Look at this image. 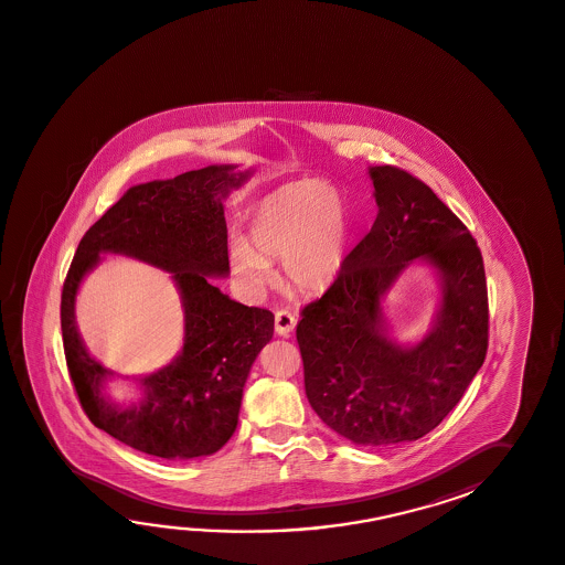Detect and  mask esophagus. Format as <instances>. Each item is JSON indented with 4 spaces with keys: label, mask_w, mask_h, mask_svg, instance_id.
I'll use <instances>...</instances> for the list:
<instances>
[{
    "label": "esophagus",
    "mask_w": 565,
    "mask_h": 565,
    "mask_svg": "<svg viewBox=\"0 0 565 565\" xmlns=\"http://www.w3.org/2000/svg\"><path fill=\"white\" fill-rule=\"evenodd\" d=\"M298 323V318L288 310L276 311V334L277 335H289L294 332Z\"/></svg>",
    "instance_id": "34e87169"
}]
</instances>
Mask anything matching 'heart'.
I'll return each mask as SVG.
<instances>
[{
  "label": "heart",
  "mask_w": 565,
  "mask_h": 565,
  "mask_svg": "<svg viewBox=\"0 0 565 565\" xmlns=\"http://www.w3.org/2000/svg\"><path fill=\"white\" fill-rule=\"evenodd\" d=\"M352 223L344 195L326 181L306 179L265 195L249 223V243L231 245V264L252 286L271 276L269 259H284V276L303 296L338 284L350 255Z\"/></svg>",
  "instance_id": "1"
}]
</instances>
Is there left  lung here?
<instances>
[{"mask_svg":"<svg viewBox=\"0 0 565 565\" xmlns=\"http://www.w3.org/2000/svg\"><path fill=\"white\" fill-rule=\"evenodd\" d=\"M379 215L344 274L301 311L298 344L316 415L360 447L425 437L483 366L489 306L483 257L430 186L391 164L370 167ZM416 260L438 274L441 300L416 345L387 332L381 300Z\"/></svg>","mask_w":565,"mask_h":565,"instance_id":"8db88e82","label":"left lung"}]
</instances>
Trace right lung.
I'll list each match as a JSON object with an SVG mask.
<instances>
[{
  "label": "right lung",
  "mask_w": 565,
  "mask_h": 565,
  "mask_svg": "<svg viewBox=\"0 0 565 565\" xmlns=\"http://www.w3.org/2000/svg\"><path fill=\"white\" fill-rule=\"evenodd\" d=\"M209 164L167 181L130 186L78 243L62 289L60 322L70 379L82 408L116 440L161 459L213 455L237 428L243 386L274 335V313L231 300L211 277L230 276L223 201L252 171ZM103 253L127 254L172 274L185 313L184 348L152 375L141 398L116 405L104 392L114 373L85 350L75 296Z\"/></svg>",
  "instance_id": "add662e5"
}]
</instances>
